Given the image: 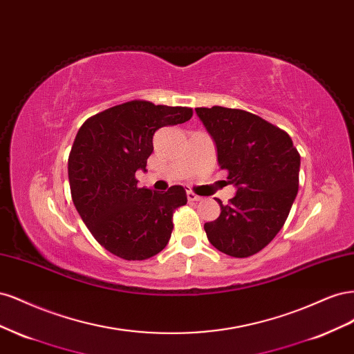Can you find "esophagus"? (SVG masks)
Returning a JSON list of instances; mask_svg holds the SVG:
<instances>
[{
  "instance_id": "34e87169",
  "label": "esophagus",
  "mask_w": 354,
  "mask_h": 354,
  "mask_svg": "<svg viewBox=\"0 0 354 354\" xmlns=\"http://www.w3.org/2000/svg\"><path fill=\"white\" fill-rule=\"evenodd\" d=\"M187 199H189L190 202H199V201H202V198H201V196L195 195L194 192H190V190H187Z\"/></svg>"
}]
</instances>
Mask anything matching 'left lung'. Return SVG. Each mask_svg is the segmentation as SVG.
Masks as SVG:
<instances>
[{"label": "left lung", "instance_id": "1", "mask_svg": "<svg viewBox=\"0 0 354 354\" xmlns=\"http://www.w3.org/2000/svg\"><path fill=\"white\" fill-rule=\"evenodd\" d=\"M217 147L221 169L236 187L217 220L203 224L212 246L236 259L269 245L288 218L298 192L299 153L281 128L241 109L196 108Z\"/></svg>", "mask_w": 354, "mask_h": 354}]
</instances>
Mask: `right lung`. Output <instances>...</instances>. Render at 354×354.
Returning <instances> with one entry per match:
<instances>
[{
	"label": "right lung",
	"mask_w": 354,
	"mask_h": 354,
	"mask_svg": "<svg viewBox=\"0 0 354 354\" xmlns=\"http://www.w3.org/2000/svg\"><path fill=\"white\" fill-rule=\"evenodd\" d=\"M192 115L190 108L133 100L88 118L75 137L68 160L73 205L94 239L120 259L146 260L167 246L186 190L140 189L136 171H147L159 128Z\"/></svg>",
	"instance_id": "right-lung-1"
}]
</instances>
